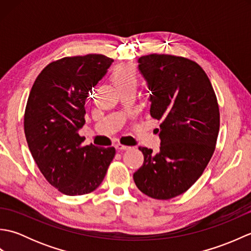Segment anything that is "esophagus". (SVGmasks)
<instances>
[{
    "mask_svg": "<svg viewBox=\"0 0 251 251\" xmlns=\"http://www.w3.org/2000/svg\"><path fill=\"white\" fill-rule=\"evenodd\" d=\"M129 148H130V147L121 145V143H117V145H115V149H116V150H128Z\"/></svg>",
    "mask_w": 251,
    "mask_h": 251,
    "instance_id": "esophagus-1",
    "label": "esophagus"
}]
</instances>
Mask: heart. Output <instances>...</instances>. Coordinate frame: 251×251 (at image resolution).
<instances>
[{"mask_svg":"<svg viewBox=\"0 0 251 251\" xmlns=\"http://www.w3.org/2000/svg\"><path fill=\"white\" fill-rule=\"evenodd\" d=\"M112 81L119 92L127 89H135L138 83L136 69L131 66H117L112 72Z\"/></svg>","mask_w":251,"mask_h":251,"instance_id":"b5f03b06","label":"heart"}]
</instances>
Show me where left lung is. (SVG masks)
I'll use <instances>...</instances> for the list:
<instances>
[{"mask_svg": "<svg viewBox=\"0 0 251 251\" xmlns=\"http://www.w3.org/2000/svg\"><path fill=\"white\" fill-rule=\"evenodd\" d=\"M138 63L150 90V114L162 123L159 151L139 148L145 161L134 181L152 199L169 200L189 190L209 163L220 127L219 106L209 78L196 62L152 54Z\"/></svg>", "mask_w": 251, "mask_h": 251, "instance_id": "obj_1", "label": "left lung"}]
</instances>
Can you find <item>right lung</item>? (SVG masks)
Instances as JSON below:
<instances>
[{
    "mask_svg": "<svg viewBox=\"0 0 251 251\" xmlns=\"http://www.w3.org/2000/svg\"><path fill=\"white\" fill-rule=\"evenodd\" d=\"M113 59L104 55L66 57L36 77L25 111L32 157L49 182L66 195H83L102 182L115 149L82 146L85 101Z\"/></svg>",
    "mask_w": 251,
    "mask_h": 251,
    "instance_id": "add662e5",
    "label": "right lung"
}]
</instances>
